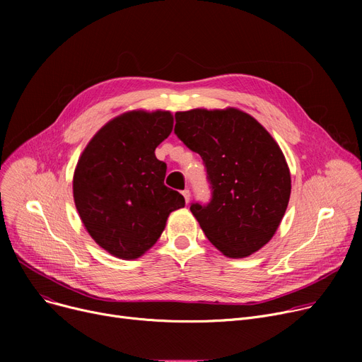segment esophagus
<instances>
[{"label": "esophagus", "mask_w": 362, "mask_h": 362, "mask_svg": "<svg viewBox=\"0 0 362 362\" xmlns=\"http://www.w3.org/2000/svg\"><path fill=\"white\" fill-rule=\"evenodd\" d=\"M182 194H183L185 201H186V204H187V202H189V199H191V191H189V189H185V191H183Z\"/></svg>", "instance_id": "34e87169"}]
</instances>
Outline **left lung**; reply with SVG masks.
<instances>
[{
  "instance_id": "left-lung-1",
  "label": "left lung",
  "mask_w": 362,
  "mask_h": 362,
  "mask_svg": "<svg viewBox=\"0 0 362 362\" xmlns=\"http://www.w3.org/2000/svg\"><path fill=\"white\" fill-rule=\"evenodd\" d=\"M175 133L201 156L211 187L208 204H191L202 232L229 258L257 252L276 233L291 197V173L277 142L236 108L175 114Z\"/></svg>"
}]
</instances>
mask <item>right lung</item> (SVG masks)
I'll return each mask as SVG.
<instances>
[{
    "label": "right lung",
    "instance_id": "right-lung-1",
    "mask_svg": "<svg viewBox=\"0 0 362 362\" xmlns=\"http://www.w3.org/2000/svg\"><path fill=\"white\" fill-rule=\"evenodd\" d=\"M173 130L170 111H129L95 135L78 161L73 198L92 239L111 255L135 259L161 236L185 198L164 185L156 148Z\"/></svg>",
    "mask_w": 362,
    "mask_h": 362
}]
</instances>
